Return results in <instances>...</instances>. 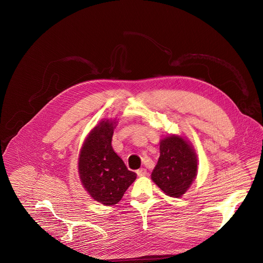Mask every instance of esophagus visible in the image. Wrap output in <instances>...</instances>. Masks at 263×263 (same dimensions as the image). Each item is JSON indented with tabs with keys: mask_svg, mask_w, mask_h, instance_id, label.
<instances>
[{
	"mask_svg": "<svg viewBox=\"0 0 263 263\" xmlns=\"http://www.w3.org/2000/svg\"><path fill=\"white\" fill-rule=\"evenodd\" d=\"M136 174L139 176V177H143V176H146V170L145 168H143V167H141V168H139V170H137L136 171Z\"/></svg>",
	"mask_w": 263,
	"mask_h": 263,
	"instance_id": "esophagus-1",
	"label": "esophagus"
}]
</instances>
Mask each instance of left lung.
<instances>
[{"instance_id":"obj_1","label":"left lung","mask_w":263,"mask_h":263,"mask_svg":"<svg viewBox=\"0 0 263 263\" xmlns=\"http://www.w3.org/2000/svg\"><path fill=\"white\" fill-rule=\"evenodd\" d=\"M198 159L193 147L180 136H167L160 142V156L152 180L167 196L179 198L197 176Z\"/></svg>"}]
</instances>
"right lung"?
Here are the masks:
<instances>
[{
    "mask_svg": "<svg viewBox=\"0 0 263 263\" xmlns=\"http://www.w3.org/2000/svg\"><path fill=\"white\" fill-rule=\"evenodd\" d=\"M115 122H101L85 139L79 156V174L90 197L109 206L123 198L136 174L127 168L111 145Z\"/></svg>",
    "mask_w": 263,
    "mask_h": 263,
    "instance_id": "add662e5",
    "label": "right lung"
}]
</instances>
